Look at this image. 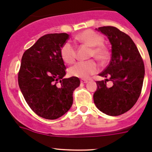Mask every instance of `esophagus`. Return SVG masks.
I'll list each match as a JSON object with an SVG mask.
<instances>
[{"label": "esophagus", "instance_id": "34e87169", "mask_svg": "<svg viewBox=\"0 0 152 152\" xmlns=\"http://www.w3.org/2000/svg\"><path fill=\"white\" fill-rule=\"evenodd\" d=\"M87 81L85 80V79H82V80H81V83H82V84H85V83H87Z\"/></svg>", "mask_w": 152, "mask_h": 152}]
</instances>
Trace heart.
Returning a JSON list of instances; mask_svg holds the SVG:
<instances>
[{"label": "heart", "instance_id": "b5f03b06", "mask_svg": "<svg viewBox=\"0 0 152 152\" xmlns=\"http://www.w3.org/2000/svg\"><path fill=\"white\" fill-rule=\"evenodd\" d=\"M76 39L81 43L91 47L89 53L90 57H95L102 62L108 59L110 51L108 48L104 44V37L100 34L91 29H87L78 34ZM60 54L62 59L66 63H72L76 57V46L70 41H66L61 47ZM98 71L99 66L93 59L79 61L72 65L68 70V73L70 76L82 79H87Z\"/></svg>", "mask_w": 152, "mask_h": 152}]
</instances>
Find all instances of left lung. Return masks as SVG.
<instances>
[{"instance_id": "obj_1", "label": "left lung", "mask_w": 152, "mask_h": 152, "mask_svg": "<svg viewBox=\"0 0 152 152\" xmlns=\"http://www.w3.org/2000/svg\"><path fill=\"white\" fill-rule=\"evenodd\" d=\"M112 45L111 60L99 76L110 77L113 85L97 81L98 88L93 95L97 108L111 116L129 111L137 102L141 93L145 68L142 59L134 42L128 34L114 26L99 27Z\"/></svg>"}]
</instances>
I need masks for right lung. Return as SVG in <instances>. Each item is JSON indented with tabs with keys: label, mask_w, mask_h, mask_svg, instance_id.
I'll return each instance as SVG.
<instances>
[{
	"label": "right lung",
	"mask_w": 152,
	"mask_h": 152,
	"mask_svg": "<svg viewBox=\"0 0 152 152\" xmlns=\"http://www.w3.org/2000/svg\"><path fill=\"white\" fill-rule=\"evenodd\" d=\"M69 38L66 33L48 34L24 52L18 84L26 102L39 117L54 120L73 104V93L80 85L78 77L63 79L66 67L60 49Z\"/></svg>",
	"instance_id": "add662e5"
}]
</instances>
